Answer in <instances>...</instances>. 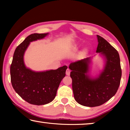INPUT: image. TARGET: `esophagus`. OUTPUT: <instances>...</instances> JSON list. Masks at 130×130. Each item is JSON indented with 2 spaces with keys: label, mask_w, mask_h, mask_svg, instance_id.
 <instances>
[{
  "label": "esophagus",
  "mask_w": 130,
  "mask_h": 130,
  "mask_svg": "<svg viewBox=\"0 0 130 130\" xmlns=\"http://www.w3.org/2000/svg\"><path fill=\"white\" fill-rule=\"evenodd\" d=\"M70 73V70L69 69H67V70H66V74H67V76H69Z\"/></svg>",
  "instance_id": "esophagus-1"
}]
</instances>
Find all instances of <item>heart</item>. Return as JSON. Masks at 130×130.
I'll return each instance as SVG.
<instances>
[{
    "mask_svg": "<svg viewBox=\"0 0 130 130\" xmlns=\"http://www.w3.org/2000/svg\"><path fill=\"white\" fill-rule=\"evenodd\" d=\"M87 52V50H84V51H83V53H84V54H86Z\"/></svg>",
    "mask_w": 130,
    "mask_h": 130,
    "instance_id": "1",
    "label": "heart"
}]
</instances>
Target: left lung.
I'll list each match as a JSON object with an SVG mask.
<instances>
[{
	"label": "left lung",
	"instance_id": "left-lung-1",
	"mask_svg": "<svg viewBox=\"0 0 130 130\" xmlns=\"http://www.w3.org/2000/svg\"><path fill=\"white\" fill-rule=\"evenodd\" d=\"M96 53L104 57V69L98 77L92 78L88 73L91 57L70 63L74 98L78 104L93 107L104 104L116 94L120 85L122 69L119 54L103 37L97 35Z\"/></svg>",
	"mask_w": 130,
	"mask_h": 130
}]
</instances>
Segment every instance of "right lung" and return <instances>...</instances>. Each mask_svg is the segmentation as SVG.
I'll return each instance as SVG.
<instances>
[{
  "mask_svg": "<svg viewBox=\"0 0 130 130\" xmlns=\"http://www.w3.org/2000/svg\"><path fill=\"white\" fill-rule=\"evenodd\" d=\"M49 33L32 34L15 49L10 67L13 88L23 100L34 105H44L52 102L68 68L63 66L56 70L34 72L26 68L23 61L26 50L31 42L41 39Z\"/></svg>",
  "mask_w": 130,
  "mask_h": 130,
  "instance_id": "add662e5",
  "label": "right lung"
}]
</instances>
